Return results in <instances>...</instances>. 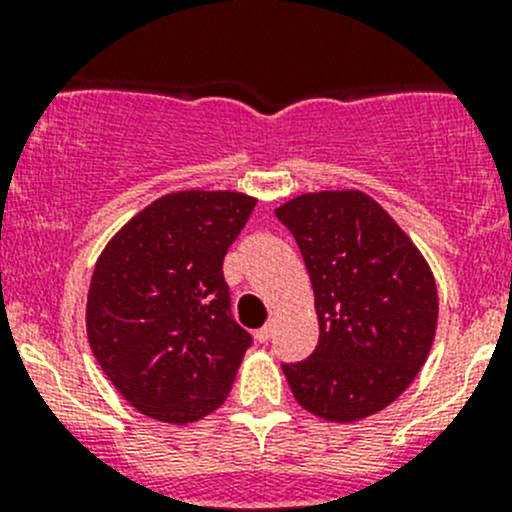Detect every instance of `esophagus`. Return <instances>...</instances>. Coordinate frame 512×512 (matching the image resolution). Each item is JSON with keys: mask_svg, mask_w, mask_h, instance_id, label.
Returning a JSON list of instances; mask_svg holds the SVG:
<instances>
[{"mask_svg": "<svg viewBox=\"0 0 512 512\" xmlns=\"http://www.w3.org/2000/svg\"><path fill=\"white\" fill-rule=\"evenodd\" d=\"M272 332H275V322H267L265 327L257 329V332H255V339H257V342H260V344H265L267 339L272 337Z\"/></svg>", "mask_w": 512, "mask_h": 512, "instance_id": "34e87169", "label": "esophagus"}]
</instances>
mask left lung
Wrapping results in <instances>:
<instances>
[{
	"label": "left lung",
	"mask_w": 512,
	"mask_h": 512,
	"mask_svg": "<svg viewBox=\"0 0 512 512\" xmlns=\"http://www.w3.org/2000/svg\"><path fill=\"white\" fill-rule=\"evenodd\" d=\"M314 289L319 344L282 371L309 414L354 423L394 404L426 364L438 289L426 257L361 190H319L275 210Z\"/></svg>",
	"instance_id": "1"
}]
</instances>
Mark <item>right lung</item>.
<instances>
[{
    "label": "right lung",
    "instance_id": "obj_1",
    "mask_svg": "<svg viewBox=\"0 0 512 512\" xmlns=\"http://www.w3.org/2000/svg\"><path fill=\"white\" fill-rule=\"evenodd\" d=\"M255 205L235 190L168 193L98 255L91 352L143 416L185 426L225 404L252 339L230 317L223 260Z\"/></svg>",
    "mask_w": 512,
    "mask_h": 512
}]
</instances>
